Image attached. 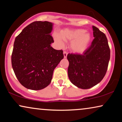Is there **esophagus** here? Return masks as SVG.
Returning <instances> with one entry per match:
<instances>
[{"label":"esophagus","instance_id":"esophagus-1","mask_svg":"<svg viewBox=\"0 0 122 122\" xmlns=\"http://www.w3.org/2000/svg\"><path fill=\"white\" fill-rule=\"evenodd\" d=\"M63 54H64V57L65 58H66V56H67V54H68L67 52H66V51H64V52H63Z\"/></svg>","mask_w":122,"mask_h":122}]
</instances>
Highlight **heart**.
I'll return each instance as SVG.
<instances>
[{
	"label": "heart",
	"mask_w": 122,
	"mask_h": 122,
	"mask_svg": "<svg viewBox=\"0 0 122 122\" xmlns=\"http://www.w3.org/2000/svg\"><path fill=\"white\" fill-rule=\"evenodd\" d=\"M84 29H65L61 32V35H55L56 41L63 46V39L64 41H72L71 48L73 52L81 53L86 51L91 41V36L89 33H86Z\"/></svg>",
	"instance_id": "heart-1"
}]
</instances>
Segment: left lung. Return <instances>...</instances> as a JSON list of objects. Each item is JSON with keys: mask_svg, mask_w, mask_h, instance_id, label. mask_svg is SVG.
<instances>
[{"mask_svg": "<svg viewBox=\"0 0 122 122\" xmlns=\"http://www.w3.org/2000/svg\"><path fill=\"white\" fill-rule=\"evenodd\" d=\"M94 39L82 54H68V74L74 86L83 89L98 84L106 74L110 59V49L104 33L93 26Z\"/></svg>", "mask_w": 122, "mask_h": 122, "instance_id": "left-lung-1", "label": "left lung"}]
</instances>
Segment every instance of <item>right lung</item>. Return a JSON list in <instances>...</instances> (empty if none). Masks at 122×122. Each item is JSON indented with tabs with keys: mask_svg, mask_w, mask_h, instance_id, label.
Instances as JSON below:
<instances>
[{
	"mask_svg": "<svg viewBox=\"0 0 122 122\" xmlns=\"http://www.w3.org/2000/svg\"><path fill=\"white\" fill-rule=\"evenodd\" d=\"M52 23L36 21L24 28L15 38L11 65L20 84L31 90H41L49 85L53 71L64 58L62 50L51 46Z\"/></svg>",
	"mask_w": 122,
	"mask_h": 122,
	"instance_id": "right-lung-1",
	"label": "right lung"
}]
</instances>
